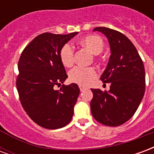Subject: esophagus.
Returning <instances> with one entry per match:
<instances>
[{
    "label": "esophagus",
    "mask_w": 154,
    "mask_h": 154,
    "mask_svg": "<svg viewBox=\"0 0 154 154\" xmlns=\"http://www.w3.org/2000/svg\"><path fill=\"white\" fill-rule=\"evenodd\" d=\"M79 88H80V91H83L85 90V89H87L86 87H82V86H79Z\"/></svg>",
    "instance_id": "1"
}]
</instances>
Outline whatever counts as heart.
<instances>
[{"instance_id":"1","label":"heart","mask_w":154,"mask_h":154,"mask_svg":"<svg viewBox=\"0 0 154 154\" xmlns=\"http://www.w3.org/2000/svg\"><path fill=\"white\" fill-rule=\"evenodd\" d=\"M79 44L83 46L94 55L100 54L104 48V42L98 35H87L79 41ZM59 57L65 67H71L74 63L73 47L69 44H64L59 52ZM97 72L93 67H76L69 72V79L75 83L87 86L95 79Z\"/></svg>"}]
</instances>
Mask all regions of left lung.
I'll use <instances>...</instances> for the list:
<instances>
[{
  "mask_svg": "<svg viewBox=\"0 0 154 154\" xmlns=\"http://www.w3.org/2000/svg\"><path fill=\"white\" fill-rule=\"evenodd\" d=\"M108 38L109 63L100 77L110 83V90L91 89V110L96 120L107 126H119L135 113L145 91V71L143 61L132 42L122 33L106 27H97Z\"/></svg>",
  "mask_w": 154,
  "mask_h": 154,
  "instance_id": "left-lung-1",
  "label": "left lung"
}]
</instances>
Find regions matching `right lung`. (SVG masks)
I'll list each match as a JSON object with an SVG mask.
<instances>
[{"instance_id": "1", "label": "right lung", "mask_w": 154, "mask_h": 154, "mask_svg": "<svg viewBox=\"0 0 154 154\" xmlns=\"http://www.w3.org/2000/svg\"><path fill=\"white\" fill-rule=\"evenodd\" d=\"M78 32L68 35L44 33L25 48L18 63L16 87L22 106L43 128L56 129L72 120L80 89L76 83L61 86L67 75L59 57L64 44Z\"/></svg>"}]
</instances>
